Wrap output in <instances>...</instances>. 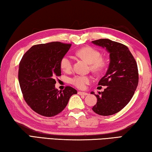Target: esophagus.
Masks as SVG:
<instances>
[{"mask_svg": "<svg viewBox=\"0 0 152 152\" xmlns=\"http://www.w3.org/2000/svg\"><path fill=\"white\" fill-rule=\"evenodd\" d=\"M78 94L80 96H87L88 95V93L86 92H82V91H78Z\"/></svg>", "mask_w": 152, "mask_h": 152, "instance_id": "34e87169", "label": "esophagus"}]
</instances>
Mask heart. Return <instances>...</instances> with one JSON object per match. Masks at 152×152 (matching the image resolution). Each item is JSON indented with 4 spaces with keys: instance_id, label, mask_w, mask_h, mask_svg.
Masks as SVG:
<instances>
[{
    "instance_id": "heart-1",
    "label": "heart",
    "mask_w": 152,
    "mask_h": 152,
    "mask_svg": "<svg viewBox=\"0 0 152 152\" xmlns=\"http://www.w3.org/2000/svg\"><path fill=\"white\" fill-rule=\"evenodd\" d=\"M76 55L85 59L90 64V69L94 72H99L103 70L105 66V63L100 58V53L92 47L86 46L78 50L76 52ZM61 68L65 71L71 70L73 67V61L71 56L68 55L64 56L61 60ZM91 79L89 76L79 75H75L70 79L71 83L79 89L86 88V86L91 82Z\"/></svg>"
}]
</instances>
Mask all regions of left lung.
<instances>
[{
  "mask_svg": "<svg viewBox=\"0 0 152 152\" xmlns=\"http://www.w3.org/2000/svg\"><path fill=\"white\" fill-rule=\"evenodd\" d=\"M91 42L106 48L110 61L106 75L98 83L99 86L107 87L98 93L101 95L95 94L98 100L92 110L102 116L113 115L121 110L134 95L139 82L137 64L130 50L123 44L108 39Z\"/></svg>",
  "mask_w": 152,
  "mask_h": 152,
  "instance_id": "obj_1",
  "label": "left lung"
}]
</instances>
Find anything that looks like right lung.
I'll use <instances>...</instances> for the list:
<instances>
[{"label": "right lung", "instance_id": "obj_1", "mask_svg": "<svg viewBox=\"0 0 152 152\" xmlns=\"http://www.w3.org/2000/svg\"><path fill=\"white\" fill-rule=\"evenodd\" d=\"M71 46L60 42L34 45L20 61L18 79L23 98L42 116L57 115L66 106L71 96L77 93L70 86L63 91L55 88V78L61 75V60Z\"/></svg>", "mask_w": 152, "mask_h": 152}]
</instances>
